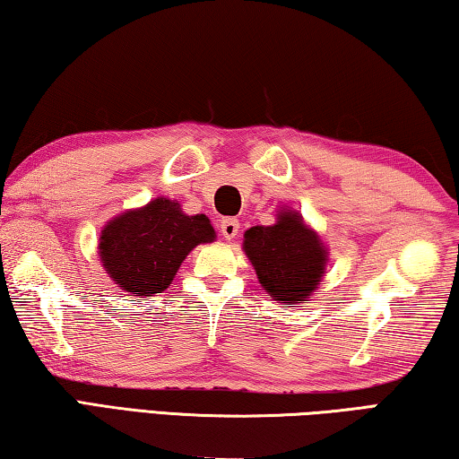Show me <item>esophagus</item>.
<instances>
[{
  "label": "esophagus",
  "instance_id": "1",
  "mask_svg": "<svg viewBox=\"0 0 459 459\" xmlns=\"http://www.w3.org/2000/svg\"><path fill=\"white\" fill-rule=\"evenodd\" d=\"M221 232H222L224 238L232 240V238L237 237V232H238V221L232 219V216H227V219H222L221 221Z\"/></svg>",
  "mask_w": 459,
  "mask_h": 459
}]
</instances>
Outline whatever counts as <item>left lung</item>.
Segmentation results:
<instances>
[{"mask_svg":"<svg viewBox=\"0 0 459 459\" xmlns=\"http://www.w3.org/2000/svg\"><path fill=\"white\" fill-rule=\"evenodd\" d=\"M243 248L259 283L279 304H304L320 283L328 251L295 211H281L271 227H251Z\"/></svg>","mask_w":459,"mask_h":459,"instance_id":"1","label":"left lung"}]
</instances>
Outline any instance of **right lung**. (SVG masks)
I'll use <instances>...</instances> for the list:
<instances>
[{
  "label": "right lung",
  "instance_id": "1",
  "mask_svg": "<svg viewBox=\"0 0 459 459\" xmlns=\"http://www.w3.org/2000/svg\"><path fill=\"white\" fill-rule=\"evenodd\" d=\"M214 238L216 232L204 214L188 216L178 202L155 198L105 224L99 257L121 290L150 298L172 283L194 247Z\"/></svg>",
  "mask_w": 459,
  "mask_h": 459
}]
</instances>
